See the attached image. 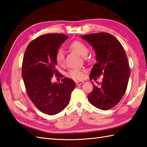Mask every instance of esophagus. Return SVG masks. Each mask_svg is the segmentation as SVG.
<instances>
[{
  "label": "esophagus",
  "mask_w": 147,
  "mask_h": 147,
  "mask_svg": "<svg viewBox=\"0 0 147 147\" xmlns=\"http://www.w3.org/2000/svg\"><path fill=\"white\" fill-rule=\"evenodd\" d=\"M84 83L83 81H76V85H82V84H83Z\"/></svg>",
  "instance_id": "obj_1"
}]
</instances>
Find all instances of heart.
Wrapping results in <instances>:
<instances>
[{
	"instance_id": "obj_1",
	"label": "heart",
	"mask_w": 147,
	"mask_h": 147,
	"mask_svg": "<svg viewBox=\"0 0 147 147\" xmlns=\"http://www.w3.org/2000/svg\"><path fill=\"white\" fill-rule=\"evenodd\" d=\"M73 51L82 55L86 57L88 53V48L85 43L80 41H74L69 45ZM55 61L59 65H62L64 62V53L62 49H59L55 54ZM66 76L74 80H81L83 78V71L81 69H71L66 73Z\"/></svg>"
}]
</instances>
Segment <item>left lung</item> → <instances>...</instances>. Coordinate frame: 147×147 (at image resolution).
<instances>
[{
    "mask_svg": "<svg viewBox=\"0 0 147 147\" xmlns=\"http://www.w3.org/2000/svg\"><path fill=\"white\" fill-rule=\"evenodd\" d=\"M82 38L88 42L96 52V62L90 78L104 75L102 83L93 85L88 99L95 107L109 110L120 102L128 83L130 68L125 51L119 40L108 33L89 34L82 35Z\"/></svg>",
    "mask_w": 147,
    "mask_h": 147,
    "instance_id": "1",
    "label": "left lung"
}]
</instances>
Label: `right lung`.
Here are the masks:
<instances>
[{
	"label": "right lung",
	"instance_id": "obj_1",
	"mask_svg": "<svg viewBox=\"0 0 147 147\" xmlns=\"http://www.w3.org/2000/svg\"><path fill=\"white\" fill-rule=\"evenodd\" d=\"M67 38L61 33L42 35L29 43L23 56L22 77L27 94L38 110L48 115L63 111L75 88L74 81L67 78L61 83L51 82L53 76L59 74L56 52Z\"/></svg>",
	"mask_w": 147,
	"mask_h": 147
}]
</instances>
